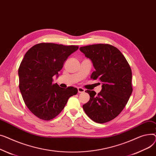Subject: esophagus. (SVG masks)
Segmentation results:
<instances>
[{
  "mask_svg": "<svg viewBox=\"0 0 156 156\" xmlns=\"http://www.w3.org/2000/svg\"><path fill=\"white\" fill-rule=\"evenodd\" d=\"M78 89V93H84L85 92V89L82 88V87H78L77 88Z\"/></svg>",
  "mask_w": 156,
  "mask_h": 156,
  "instance_id": "esophagus-1",
  "label": "esophagus"
}]
</instances>
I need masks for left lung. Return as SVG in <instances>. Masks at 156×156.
<instances>
[{"label": "left lung", "mask_w": 156, "mask_h": 156, "mask_svg": "<svg viewBox=\"0 0 156 156\" xmlns=\"http://www.w3.org/2000/svg\"><path fill=\"white\" fill-rule=\"evenodd\" d=\"M79 50L93 62L95 70L90 78L102 83L98 94L94 90H86L90 99L82 107L96 123L111 121L122 112L132 94L131 68L121 51L112 45L96 44Z\"/></svg>", "instance_id": "1"}]
</instances>
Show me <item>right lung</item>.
<instances>
[{"label":"right lung","mask_w":156,"mask_h":156,"mask_svg":"<svg viewBox=\"0 0 156 156\" xmlns=\"http://www.w3.org/2000/svg\"><path fill=\"white\" fill-rule=\"evenodd\" d=\"M78 46L51 43L36 44L27 51L18 70L20 89L24 101L36 116L43 120L55 118L70 96L77 94L74 87L63 89L52 84L63 63L77 50Z\"/></svg>","instance_id":"1"}]
</instances>
